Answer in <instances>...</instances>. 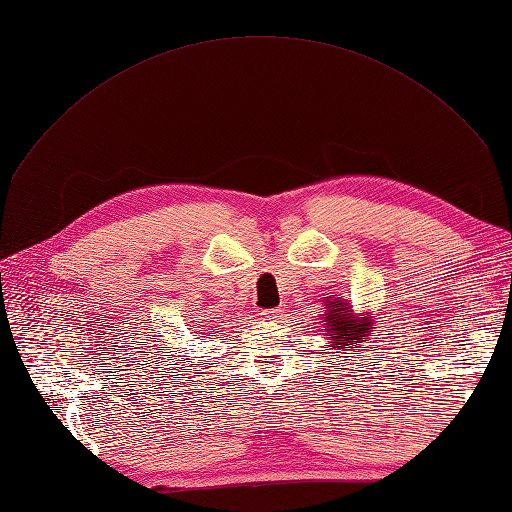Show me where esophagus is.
Segmentation results:
<instances>
[{
    "label": "esophagus",
    "mask_w": 512,
    "mask_h": 512,
    "mask_svg": "<svg viewBox=\"0 0 512 512\" xmlns=\"http://www.w3.org/2000/svg\"><path fill=\"white\" fill-rule=\"evenodd\" d=\"M263 319H267V321H278V319H282V310L280 308H269V310H263Z\"/></svg>",
    "instance_id": "1"
}]
</instances>
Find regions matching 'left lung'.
Here are the masks:
<instances>
[{"label":"left lung","mask_w":512,"mask_h":512,"mask_svg":"<svg viewBox=\"0 0 512 512\" xmlns=\"http://www.w3.org/2000/svg\"><path fill=\"white\" fill-rule=\"evenodd\" d=\"M328 306V313H326V319L328 321V339L334 341L336 347H343L345 345H356L360 343V339L363 336H367V332H371V319L363 317V319H356L354 313L347 306L339 304L334 299V302L326 304ZM332 347V345H330Z\"/></svg>","instance_id":"1"}]
</instances>
